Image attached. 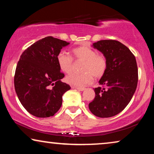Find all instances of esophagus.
I'll use <instances>...</instances> for the list:
<instances>
[{
  "label": "esophagus",
  "instance_id": "esophagus-1",
  "mask_svg": "<svg viewBox=\"0 0 154 154\" xmlns=\"http://www.w3.org/2000/svg\"><path fill=\"white\" fill-rule=\"evenodd\" d=\"M71 88H72L73 89H76L77 90H79V91H83V90H85V88H79V87H75V86H72Z\"/></svg>",
  "mask_w": 154,
  "mask_h": 154
}]
</instances>
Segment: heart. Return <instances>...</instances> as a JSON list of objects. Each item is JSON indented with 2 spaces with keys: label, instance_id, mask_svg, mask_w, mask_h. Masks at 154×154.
Listing matches in <instances>:
<instances>
[{
  "label": "heart",
  "instance_id": "b5f03b06",
  "mask_svg": "<svg viewBox=\"0 0 154 154\" xmlns=\"http://www.w3.org/2000/svg\"><path fill=\"white\" fill-rule=\"evenodd\" d=\"M75 60L84 62L83 73H72L66 77V82L75 87H84L93 81L94 77L100 79L104 75L108 66L106 56L97 53L95 50L88 46H80L73 50ZM57 61L61 70L70 73L74 69V61L72 57L61 52L57 56Z\"/></svg>",
  "mask_w": 154,
  "mask_h": 154
}]
</instances>
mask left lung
Segmentation results:
<instances>
[{
    "label": "left lung",
    "instance_id": "8db88e82",
    "mask_svg": "<svg viewBox=\"0 0 154 154\" xmlns=\"http://www.w3.org/2000/svg\"><path fill=\"white\" fill-rule=\"evenodd\" d=\"M93 48L104 54L108 66L94 88L95 97L89 109L96 116L109 118L121 112L135 92L138 69L135 57L129 48L115 40H102L93 43Z\"/></svg>",
    "mask_w": 154,
    "mask_h": 154
}]
</instances>
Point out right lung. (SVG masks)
<instances>
[{
	"label": "right lung",
	"instance_id": "obj_1",
	"mask_svg": "<svg viewBox=\"0 0 154 154\" xmlns=\"http://www.w3.org/2000/svg\"><path fill=\"white\" fill-rule=\"evenodd\" d=\"M69 43L52 36L42 38L24 50L17 65L14 88L19 100L31 115L47 118L62 104V95L71 89L61 81L57 56Z\"/></svg>",
	"mask_w": 154,
	"mask_h": 154
}]
</instances>
